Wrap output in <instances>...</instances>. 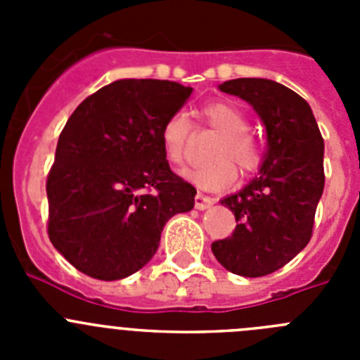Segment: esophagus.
<instances>
[{
  "mask_svg": "<svg viewBox=\"0 0 360 360\" xmlns=\"http://www.w3.org/2000/svg\"><path fill=\"white\" fill-rule=\"evenodd\" d=\"M212 203H214V200H212L211 196H205V195H202V193H198V195L195 196V207L198 209V211L209 209Z\"/></svg>",
  "mask_w": 360,
  "mask_h": 360,
  "instance_id": "obj_1",
  "label": "esophagus"
}]
</instances>
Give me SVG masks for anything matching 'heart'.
<instances>
[{
  "instance_id": "obj_1",
  "label": "heart",
  "mask_w": 360,
  "mask_h": 360,
  "mask_svg": "<svg viewBox=\"0 0 360 360\" xmlns=\"http://www.w3.org/2000/svg\"><path fill=\"white\" fill-rule=\"evenodd\" d=\"M200 117L209 128L221 133L216 144L212 158L216 164L189 171L186 176L203 189H225L232 186L238 176V169L245 174L256 173L263 164L265 151L256 135L249 131L247 115L231 103H211L200 110ZM193 135V124L184 111H174L165 119L160 139L165 158L180 167L189 157V142Z\"/></svg>"
}]
</instances>
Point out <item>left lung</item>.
Returning a JSON list of instances; mask_svg holds the SVG:
<instances>
[{"label": "left lung", "instance_id": "left-lung-1", "mask_svg": "<svg viewBox=\"0 0 360 360\" xmlns=\"http://www.w3.org/2000/svg\"><path fill=\"white\" fill-rule=\"evenodd\" d=\"M219 90L243 98L266 129L259 173L221 200L238 225L211 245L229 272L262 278L287 265L308 245L324 189V141L301 95L269 79H232Z\"/></svg>", "mask_w": 360, "mask_h": 360}]
</instances>
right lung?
<instances>
[{"mask_svg":"<svg viewBox=\"0 0 360 360\" xmlns=\"http://www.w3.org/2000/svg\"><path fill=\"white\" fill-rule=\"evenodd\" d=\"M193 88L120 79L86 97L59 135L46 180L49 238L82 274L128 278L155 256L171 216L196 189L165 160L160 131Z\"/></svg>","mask_w":360,"mask_h":360,"instance_id":"right-lung-1","label":"right lung"}]
</instances>
